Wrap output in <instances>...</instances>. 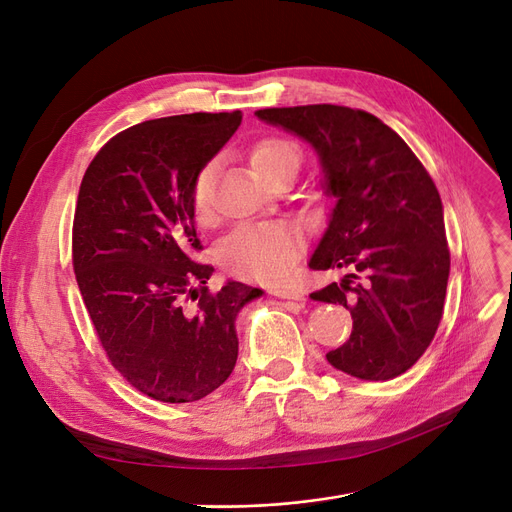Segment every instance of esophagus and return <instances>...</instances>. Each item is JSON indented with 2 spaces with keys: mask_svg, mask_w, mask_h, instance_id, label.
<instances>
[{
  "mask_svg": "<svg viewBox=\"0 0 512 512\" xmlns=\"http://www.w3.org/2000/svg\"><path fill=\"white\" fill-rule=\"evenodd\" d=\"M270 294L278 299H288V301H305V292L303 290H294V288H272Z\"/></svg>",
  "mask_w": 512,
  "mask_h": 512,
  "instance_id": "obj_1",
  "label": "esophagus"
}]
</instances>
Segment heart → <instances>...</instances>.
<instances>
[{
    "mask_svg": "<svg viewBox=\"0 0 512 512\" xmlns=\"http://www.w3.org/2000/svg\"><path fill=\"white\" fill-rule=\"evenodd\" d=\"M299 151L284 139H263L253 145L249 161L253 172L265 180L280 166L297 164ZM193 218L199 226L213 220L211 201V166L203 168L193 182L191 193ZM299 255V238L284 224H247L238 226L222 242L220 261L234 276L255 282H276L288 276L290 267Z\"/></svg>",
    "mask_w": 512,
    "mask_h": 512,
    "instance_id": "heart-1",
    "label": "heart"
}]
</instances>
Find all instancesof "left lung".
<instances>
[{
    "label": "left lung",
    "mask_w": 512,
    "mask_h": 512,
    "mask_svg": "<svg viewBox=\"0 0 512 512\" xmlns=\"http://www.w3.org/2000/svg\"><path fill=\"white\" fill-rule=\"evenodd\" d=\"M255 116L305 139L336 199L311 270H348L311 299L338 303L353 332L326 359L359 380L411 369L444 313L450 251L438 188L411 147L363 110L344 105L267 107Z\"/></svg>",
    "instance_id": "left-lung-1"
}]
</instances>
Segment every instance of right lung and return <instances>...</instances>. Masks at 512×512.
I'll return each instance as SVG.
<instances>
[{
	"mask_svg": "<svg viewBox=\"0 0 512 512\" xmlns=\"http://www.w3.org/2000/svg\"><path fill=\"white\" fill-rule=\"evenodd\" d=\"M242 114H182L141 122L107 141L80 182L72 265L110 363L139 392L195 402L236 365L234 321L263 290L205 286L213 267L195 261L193 182Z\"/></svg>",
	"mask_w": 512,
	"mask_h": 512,
	"instance_id": "right-lung-1",
	"label": "right lung"
}]
</instances>
